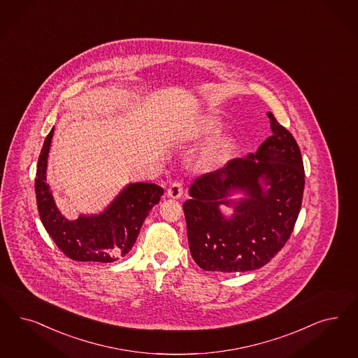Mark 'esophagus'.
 Masks as SVG:
<instances>
[{"instance_id": "obj_1", "label": "esophagus", "mask_w": 358, "mask_h": 358, "mask_svg": "<svg viewBox=\"0 0 358 358\" xmlns=\"http://www.w3.org/2000/svg\"><path fill=\"white\" fill-rule=\"evenodd\" d=\"M167 195L173 199H179L183 195V185L182 182H173V185L169 187L167 189Z\"/></svg>"}]
</instances>
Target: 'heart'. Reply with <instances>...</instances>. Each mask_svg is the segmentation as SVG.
<instances>
[{
    "label": "heart",
    "mask_w": 358,
    "mask_h": 358,
    "mask_svg": "<svg viewBox=\"0 0 358 358\" xmlns=\"http://www.w3.org/2000/svg\"><path fill=\"white\" fill-rule=\"evenodd\" d=\"M222 129V121L216 115H204L197 120L195 125L191 129V138L196 141H206L217 136ZM233 149V141L228 137L221 138L207 151V161L209 163H222L231 155Z\"/></svg>",
    "instance_id": "b5f03b06"
}]
</instances>
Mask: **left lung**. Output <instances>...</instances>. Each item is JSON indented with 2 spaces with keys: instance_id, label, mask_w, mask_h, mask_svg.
Masks as SVG:
<instances>
[{
  "instance_id": "8db88e82",
  "label": "left lung",
  "mask_w": 358,
  "mask_h": 358,
  "mask_svg": "<svg viewBox=\"0 0 358 358\" xmlns=\"http://www.w3.org/2000/svg\"><path fill=\"white\" fill-rule=\"evenodd\" d=\"M273 134L255 154L234 158L203 173L189 187L183 204L189 252L207 271H252L265 266L285 246L299 216L304 167L299 146L273 113ZM266 187H262V185ZM245 197L229 200L233 192ZM221 205L235 213L225 218Z\"/></svg>"
}]
</instances>
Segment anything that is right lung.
I'll use <instances>...</instances> for the list:
<instances>
[{
    "instance_id": "obj_1",
    "label": "right lung",
    "mask_w": 358,
    "mask_h": 358,
    "mask_svg": "<svg viewBox=\"0 0 358 358\" xmlns=\"http://www.w3.org/2000/svg\"><path fill=\"white\" fill-rule=\"evenodd\" d=\"M52 136L54 127L39 154L35 178L36 206L47 233L73 261L109 264L125 257L136 243L151 208L159 203L163 188L152 183H131L103 213L67 220L59 212L47 185V158Z\"/></svg>"
}]
</instances>
